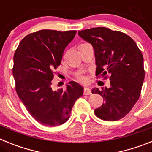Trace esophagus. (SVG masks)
Instances as JSON below:
<instances>
[{"label": "esophagus", "mask_w": 152, "mask_h": 152, "mask_svg": "<svg viewBox=\"0 0 152 152\" xmlns=\"http://www.w3.org/2000/svg\"><path fill=\"white\" fill-rule=\"evenodd\" d=\"M84 95H90L91 94V91L89 88H85L84 89Z\"/></svg>", "instance_id": "34e87169"}]
</instances>
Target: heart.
<instances>
[{"mask_svg": "<svg viewBox=\"0 0 152 152\" xmlns=\"http://www.w3.org/2000/svg\"><path fill=\"white\" fill-rule=\"evenodd\" d=\"M77 79H78L80 81H81V82H84V81L87 80V77H86L84 75H83L82 74H79L78 76H77Z\"/></svg>", "mask_w": 152, "mask_h": 152, "instance_id": "b5f03b06", "label": "heart"}]
</instances>
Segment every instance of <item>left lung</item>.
Wrapping results in <instances>:
<instances>
[{"label":"left lung","mask_w":152,"mask_h":152,"mask_svg":"<svg viewBox=\"0 0 152 152\" xmlns=\"http://www.w3.org/2000/svg\"><path fill=\"white\" fill-rule=\"evenodd\" d=\"M78 35L94 48L96 76L111 75L110 88L92 90L104 100L95 114L107 121L119 120L129 113L140 96L145 78L142 52L128 35L108 28L84 29Z\"/></svg>","instance_id":"left-lung-1"}]
</instances>
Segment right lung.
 Here are the masks:
<instances>
[{"label": "right lung", "instance_id": "obj_1", "mask_svg": "<svg viewBox=\"0 0 152 152\" xmlns=\"http://www.w3.org/2000/svg\"><path fill=\"white\" fill-rule=\"evenodd\" d=\"M76 33L42 29L30 33L21 40L13 56L17 95L31 116L45 126L65 123L75 101L84 93L82 86L73 80L65 90L52 88L53 72Z\"/></svg>", "mask_w": 152, "mask_h": 152}]
</instances>
